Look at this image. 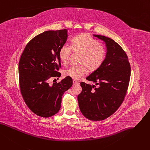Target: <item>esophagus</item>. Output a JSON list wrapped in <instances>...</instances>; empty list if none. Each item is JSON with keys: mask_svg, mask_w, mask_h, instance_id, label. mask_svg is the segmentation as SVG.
Masks as SVG:
<instances>
[{"mask_svg": "<svg viewBox=\"0 0 150 150\" xmlns=\"http://www.w3.org/2000/svg\"><path fill=\"white\" fill-rule=\"evenodd\" d=\"M79 83L78 81H77L76 80H73V85H76V84H78Z\"/></svg>", "mask_w": 150, "mask_h": 150, "instance_id": "obj_1", "label": "esophagus"}]
</instances>
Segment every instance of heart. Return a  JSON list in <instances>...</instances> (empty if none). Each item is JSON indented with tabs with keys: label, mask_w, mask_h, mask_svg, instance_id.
<instances>
[{
	"label": "heart",
	"mask_w": 150,
	"mask_h": 150,
	"mask_svg": "<svg viewBox=\"0 0 150 150\" xmlns=\"http://www.w3.org/2000/svg\"><path fill=\"white\" fill-rule=\"evenodd\" d=\"M71 48L63 45L59 51V58L61 62L67 64L72 50L74 52L81 53L79 59L81 65H72L65 70L64 75L73 79H78L87 72L96 71L103 64L105 51L96 40L88 34L83 33L75 37L71 41Z\"/></svg>",
	"instance_id": "heart-1"
}]
</instances>
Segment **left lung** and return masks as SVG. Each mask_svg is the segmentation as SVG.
Wrapping results in <instances>:
<instances>
[{
  "mask_svg": "<svg viewBox=\"0 0 150 150\" xmlns=\"http://www.w3.org/2000/svg\"><path fill=\"white\" fill-rule=\"evenodd\" d=\"M93 37L105 43L106 56L101 66L86 78L95 85L80 83L82 92L78 96V101L87 119L102 121L113 115L124 101L131 67L126 53L113 40L100 35Z\"/></svg>",
  "mask_w": 150,
  "mask_h": 150,
  "instance_id": "left-lung-1",
  "label": "left lung"
}]
</instances>
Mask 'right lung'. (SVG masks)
<instances>
[{
	"label": "right lung",
	"instance_id": "1",
	"mask_svg": "<svg viewBox=\"0 0 150 150\" xmlns=\"http://www.w3.org/2000/svg\"><path fill=\"white\" fill-rule=\"evenodd\" d=\"M67 38V30L47 31L26 45L18 63L19 85L26 104L35 115L49 117L58 112L64 93L72 86L66 76L50 85L49 79L59 77V51Z\"/></svg>",
	"mask_w": 150,
	"mask_h": 150
}]
</instances>
